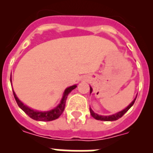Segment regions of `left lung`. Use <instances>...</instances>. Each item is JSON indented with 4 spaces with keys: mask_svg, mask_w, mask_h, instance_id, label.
Here are the masks:
<instances>
[{
    "mask_svg": "<svg viewBox=\"0 0 153 153\" xmlns=\"http://www.w3.org/2000/svg\"><path fill=\"white\" fill-rule=\"evenodd\" d=\"M92 90H92V88L90 87V93L92 92ZM136 98H135L134 100H133V101H132V102H131V103L129 104V106H127L125 109H123V110H122V111L119 112V113H116V114L111 115V116H106V117H105V116H100V115L94 113V112L92 110L91 108H90V114H91V116L93 117V118L96 119V120H101V121H115V120H117L118 119L121 118V117H122L123 116V115L125 114V113H126L129 109H130L131 106L134 104L135 101H136Z\"/></svg>",
    "mask_w": 153,
    "mask_h": 153,
    "instance_id": "8db88e82",
    "label": "left lung"
}]
</instances>
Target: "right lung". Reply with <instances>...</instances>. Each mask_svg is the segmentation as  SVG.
Masks as SVG:
<instances>
[{"label": "right lung", "instance_id": "1", "mask_svg": "<svg viewBox=\"0 0 153 153\" xmlns=\"http://www.w3.org/2000/svg\"><path fill=\"white\" fill-rule=\"evenodd\" d=\"M10 82H11V75H10ZM76 87V85H74V86H70V87L66 89L64 93H63V97L62 98L60 103L56 108L53 109L52 110L47 112H39L30 109L28 106H25L21 101L19 100V99L17 97L14 91H13V93L19 107L21 108L27 115H28L31 119H33L34 120H37V121H52V120H56V119L59 118L61 116L63 112L64 111L66 100H67L69 93L72 91L73 90H74Z\"/></svg>", "mask_w": 153, "mask_h": 153}]
</instances>
